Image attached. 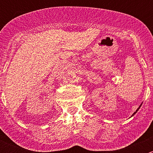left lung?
I'll use <instances>...</instances> for the list:
<instances>
[{
	"instance_id": "obj_1",
	"label": "left lung",
	"mask_w": 153,
	"mask_h": 153,
	"mask_svg": "<svg viewBox=\"0 0 153 153\" xmlns=\"http://www.w3.org/2000/svg\"><path fill=\"white\" fill-rule=\"evenodd\" d=\"M141 105H140V106H139V107H138V109H137V110H136V111H135V112H134V113H133V114H132V115H135V113H136V112H137V111H138V109H140V107H141Z\"/></svg>"
}]
</instances>
